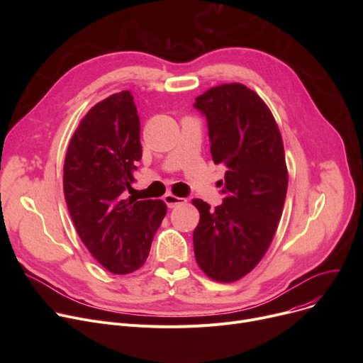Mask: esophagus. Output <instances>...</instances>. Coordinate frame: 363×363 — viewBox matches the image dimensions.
<instances>
[{
    "instance_id": "34e87169",
    "label": "esophagus",
    "mask_w": 363,
    "mask_h": 363,
    "mask_svg": "<svg viewBox=\"0 0 363 363\" xmlns=\"http://www.w3.org/2000/svg\"><path fill=\"white\" fill-rule=\"evenodd\" d=\"M163 201L166 203L167 207H177V206L185 203L186 200L182 199V197H177V196H174V194H166V196L163 197Z\"/></svg>"
}]
</instances>
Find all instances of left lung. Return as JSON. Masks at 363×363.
Returning <instances> with one entry per match:
<instances>
[{"instance_id":"1","label":"left lung","mask_w":363,"mask_h":363,"mask_svg":"<svg viewBox=\"0 0 363 363\" xmlns=\"http://www.w3.org/2000/svg\"><path fill=\"white\" fill-rule=\"evenodd\" d=\"M194 107L206 116L215 164L226 169L220 206L193 200L194 255L207 277L234 282L262 260L281 219L289 185L282 138L268 106L242 84L211 88Z\"/></svg>"}]
</instances>
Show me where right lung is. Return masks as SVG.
Here are the masks:
<instances>
[{
    "label": "right lung",
    "instance_id": "right-lung-1",
    "mask_svg": "<svg viewBox=\"0 0 363 363\" xmlns=\"http://www.w3.org/2000/svg\"><path fill=\"white\" fill-rule=\"evenodd\" d=\"M141 156L140 118L129 91L95 104L66 152L63 188L70 218L89 253L111 274L141 268L166 215L162 200L125 199Z\"/></svg>",
    "mask_w": 363,
    "mask_h": 363
}]
</instances>
